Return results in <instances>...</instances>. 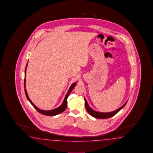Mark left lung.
Masks as SVG:
<instances>
[{
	"instance_id": "left-lung-1",
	"label": "left lung",
	"mask_w": 153,
	"mask_h": 153,
	"mask_svg": "<svg viewBox=\"0 0 153 153\" xmlns=\"http://www.w3.org/2000/svg\"><path fill=\"white\" fill-rule=\"evenodd\" d=\"M85 109L87 110V112H88L89 114L91 115L93 117H94L98 118V119H108V118H110V117H112L113 116L115 115L117 112L120 111L126 105V103L127 102H126V103L124 105H123L121 107H120L119 109H117V110H116L114 111H112V112H100L95 111L94 110H93L89 106L88 104V102H87V100H86V99H85Z\"/></svg>"
}]
</instances>
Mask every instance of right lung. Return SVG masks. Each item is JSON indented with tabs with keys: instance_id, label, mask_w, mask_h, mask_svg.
<instances>
[{
	"instance_id": "add662e5",
	"label": "right lung",
	"mask_w": 153,
	"mask_h": 153,
	"mask_svg": "<svg viewBox=\"0 0 153 153\" xmlns=\"http://www.w3.org/2000/svg\"><path fill=\"white\" fill-rule=\"evenodd\" d=\"M28 64V62H27ZM27 64L26 65V68H25V81H24V87L25 88V86H26V68H27ZM76 85V82L74 83L72 85H71V87H70V88L68 89V92L67 93L65 97L64 100V102H62V104H61V105L59 107H58V108H56V109H53V110H41V109L38 108L36 106L34 105V104L32 102L30 99L29 98L28 94H27V91H26V89H25V94H26V96L27 97V99L29 102H30L31 104L32 105V106L34 107L35 109H36L37 110L38 112L39 113H41L42 114L46 116H55L58 115L59 114H60L61 112L64 111L65 110V109L67 107V104H68V102H67V99L68 98V95L70 94V93L72 91L73 88L75 87Z\"/></svg>"
}]
</instances>
